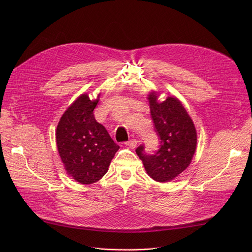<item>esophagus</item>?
I'll return each instance as SVG.
<instances>
[{
	"mask_svg": "<svg viewBox=\"0 0 252 252\" xmlns=\"http://www.w3.org/2000/svg\"><path fill=\"white\" fill-rule=\"evenodd\" d=\"M126 145L127 147L131 148V149H134V148H136V146H137V140H136V139L127 140V141H126Z\"/></svg>",
	"mask_w": 252,
	"mask_h": 252,
	"instance_id": "obj_1",
	"label": "esophagus"
}]
</instances>
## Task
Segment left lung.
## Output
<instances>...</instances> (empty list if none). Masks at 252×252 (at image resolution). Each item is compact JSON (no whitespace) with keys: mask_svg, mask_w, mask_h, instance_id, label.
Here are the masks:
<instances>
[{"mask_svg":"<svg viewBox=\"0 0 252 252\" xmlns=\"http://www.w3.org/2000/svg\"><path fill=\"white\" fill-rule=\"evenodd\" d=\"M158 97L155 92L148 96L155 130L160 139L159 148L153 155H148L145 146L141 145L135 153L153 179L166 183L189 165L195 153L197 136L192 120L181 101L167 96L159 102Z\"/></svg>","mask_w":252,"mask_h":252,"instance_id":"left-lung-1","label":"left lung"}]
</instances>
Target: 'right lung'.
Wrapping results in <instances>:
<instances>
[{"mask_svg": "<svg viewBox=\"0 0 252 252\" xmlns=\"http://www.w3.org/2000/svg\"><path fill=\"white\" fill-rule=\"evenodd\" d=\"M98 98L80 95L62 116L57 126V146L67 174L82 185H91L109 170L119 145L98 124L94 111Z\"/></svg>", "mask_w": 252, "mask_h": 252, "instance_id": "right-lung-1", "label": "right lung"}]
</instances>
